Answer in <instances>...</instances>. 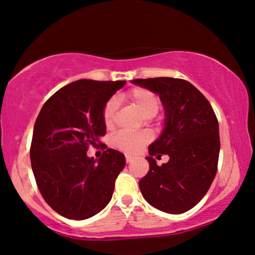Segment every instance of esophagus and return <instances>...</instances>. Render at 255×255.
I'll return each mask as SVG.
<instances>
[{"label":"esophagus","instance_id":"1","mask_svg":"<svg viewBox=\"0 0 255 255\" xmlns=\"http://www.w3.org/2000/svg\"><path fill=\"white\" fill-rule=\"evenodd\" d=\"M133 159H134V158L132 156H125V160H127V163H131V161Z\"/></svg>","mask_w":255,"mask_h":255}]
</instances>
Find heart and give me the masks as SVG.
Instances as JSON below:
<instances>
[{
	"mask_svg": "<svg viewBox=\"0 0 255 255\" xmlns=\"http://www.w3.org/2000/svg\"><path fill=\"white\" fill-rule=\"evenodd\" d=\"M133 107L145 118L154 117L160 109V99L153 91L144 88H134L125 95ZM118 110V103L116 98H110L103 108V121L107 128H112L115 123L116 114ZM151 135L147 132H118L112 138V145L125 153H135L147 144Z\"/></svg>",
	"mask_w": 255,
	"mask_h": 255,
	"instance_id": "obj_1",
	"label": "heart"
}]
</instances>
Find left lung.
<instances>
[{"instance_id":"1","label":"left lung","mask_w":255,"mask_h":255,"mask_svg":"<svg viewBox=\"0 0 255 255\" xmlns=\"http://www.w3.org/2000/svg\"><path fill=\"white\" fill-rule=\"evenodd\" d=\"M132 83L159 95L165 128L148 146L150 170L139 180L144 199L163 212L180 214L196 206L216 177L219 159V124L210 102L180 78H137ZM168 154L158 167L153 155Z\"/></svg>"}]
</instances>
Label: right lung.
I'll list each match as a JSON object with an SVG mask.
<instances>
[{"mask_svg": "<svg viewBox=\"0 0 255 255\" xmlns=\"http://www.w3.org/2000/svg\"><path fill=\"white\" fill-rule=\"evenodd\" d=\"M125 81L79 79L45 102L30 146V160L39 192L52 210L68 219H88L111 200L115 181L125 166L120 151L107 148L99 159L87 156L102 146L107 133L103 108Z\"/></svg>", "mask_w": 255, "mask_h": 255, "instance_id": "right-lung-1", "label": "right lung"}]
</instances>
